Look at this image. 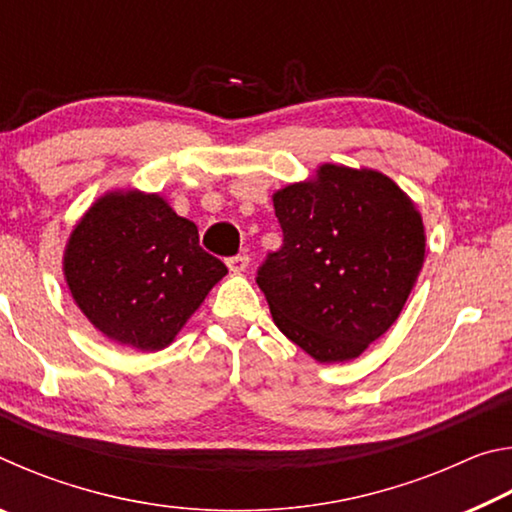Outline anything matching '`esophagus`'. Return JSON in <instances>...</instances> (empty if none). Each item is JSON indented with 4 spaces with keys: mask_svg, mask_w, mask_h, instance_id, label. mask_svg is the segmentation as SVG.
<instances>
[{
    "mask_svg": "<svg viewBox=\"0 0 512 512\" xmlns=\"http://www.w3.org/2000/svg\"><path fill=\"white\" fill-rule=\"evenodd\" d=\"M225 264H228L230 273L241 275V273H246V268H248V264H250V257H248V255H237V257H230Z\"/></svg>",
    "mask_w": 512,
    "mask_h": 512,
    "instance_id": "obj_1",
    "label": "esophagus"
}]
</instances>
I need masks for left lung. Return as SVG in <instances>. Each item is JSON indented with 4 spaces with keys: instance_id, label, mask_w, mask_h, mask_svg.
I'll return each instance as SVG.
<instances>
[{
    "instance_id": "left-lung-1",
    "label": "left lung",
    "mask_w": 512,
    "mask_h": 512,
    "mask_svg": "<svg viewBox=\"0 0 512 512\" xmlns=\"http://www.w3.org/2000/svg\"><path fill=\"white\" fill-rule=\"evenodd\" d=\"M284 244L257 271L280 332L318 363L357 359L388 332L424 262L418 207L375 169L320 164L273 194Z\"/></svg>"
}]
</instances>
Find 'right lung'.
I'll use <instances>...</instances> for the list:
<instances>
[{"instance_id": "1", "label": "right lung", "mask_w": 512, "mask_h": 512, "mask_svg": "<svg viewBox=\"0 0 512 512\" xmlns=\"http://www.w3.org/2000/svg\"><path fill=\"white\" fill-rule=\"evenodd\" d=\"M63 273L85 318L110 341L158 352L228 268L198 246V228L160 194L115 189L67 239Z\"/></svg>"}]
</instances>
